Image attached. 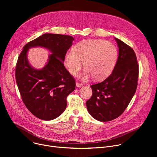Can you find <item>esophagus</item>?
I'll list each match as a JSON object with an SVG mask.
<instances>
[{"mask_svg":"<svg viewBox=\"0 0 157 157\" xmlns=\"http://www.w3.org/2000/svg\"><path fill=\"white\" fill-rule=\"evenodd\" d=\"M82 86H83V84H81V83H80V82H76V87H81Z\"/></svg>","mask_w":157,"mask_h":157,"instance_id":"esophagus-1","label":"esophagus"}]
</instances>
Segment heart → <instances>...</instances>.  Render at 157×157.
Wrapping results in <instances>:
<instances>
[{
  "mask_svg": "<svg viewBox=\"0 0 157 157\" xmlns=\"http://www.w3.org/2000/svg\"><path fill=\"white\" fill-rule=\"evenodd\" d=\"M117 57V50L113 43L102 40L81 41L68 52L64 56V65L72 76H76L85 68L81 79L87 81L91 77L96 81L106 78L113 71Z\"/></svg>",
  "mask_w": 157,
  "mask_h": 157,
  "instance_id": "heart-1",
  "label": "heart"
}]
</instances>
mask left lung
I'll list each match as a JSON object with an SVG mask.
<instances>
[{
	"label": "left lung",
	"instance_id": "obj_1",
	"mask_svg": "<svg viewBox=\"0 0 157 157\" xmlns=\"http://www.w3.org/2000/svg\"><path fill=\"white\" fill-rule=\"evenodd\" d=\"M119 56L113 71L104 81L91 86V98L86 101L89 113L95 119L107 122L119 117L136 91L139 65L133 50L115 38Z\"/></svg>",
	"mask_w": 157,
	"mask_h": 157
}]
</instances>
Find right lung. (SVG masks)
Returning a JSON list of instances; mask_svg holds the SVG:
<instances>
[{
	"label": "right lung",
	"mask_w": 157,
	"mask_h": 157,
	"mask_svg": "<svg viewBox=\"0 0 157 157\" xmlns=\"http://www.w3.org/2000/svg\"><path fill=\"white\" fill-rule=\"evenodd\" d=\"M71 36L45 33L24 47L16 64L15 78L22 101L30 113L41 120L59 116L66 108V98L75 89V79L64 66L65 55L71 47ZM44 47L52 53L48 64L36 70L26 54L32 47Z\"/></svg>",
	"instance_id": "add662e5"
}]
</instances>
